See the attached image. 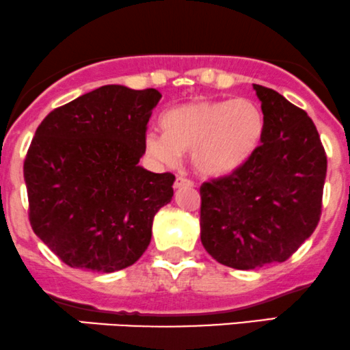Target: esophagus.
Returning <instances> with one entry per match:
<instances>
[{"mask_svg": "<svg viewBox=\"0 0 350 350\" xmlns=\"http://www.w3.org/2000/svg\"><path fill=\"white\" fill-rule=\"evenodd\" d=\"M193 183L191 180H188V178H185V176H176V180H175V190H180V188H185V187H193Z\"/></svg>", "mask_w": 350, "mask_h": 350, "instance_id": "esophagus-1", "label": "esophagus"}]
</instances>
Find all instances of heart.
I'll return each instance as SVG.
<instances>
[{"label":"heart","instance_id":"obj_1","mask_svg":"<svg viewBox=\"0 0 350 350\" xmlns=\"http://www.w3.org/2000/svg\"><path fill=\"white\" fill-rule=\"evenodd\" d=\"M163 133L149 131L144 147L149 157L172 165L190 150L193 168L204 176H224L247 163L265 133L264 111L249 98L193 100L167 109Z\"/></svg>","mask_w":350,"mask_h":350}]
</instances>
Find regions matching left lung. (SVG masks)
Instances as JSON below:
<instances>
[{"label":"left lung","mask_w":350,"mask_h":350,"mask_svg":"<svg viewBox=\"0 0 350 350\" xmlns=\"http://www.w3.org/2000/svg\"><path fill=\"white\" fill-rule=\"evenodd\" d=\"M265 133L254 157L203 183L201 244L219 264L252 270L285 262L321 216L327 159L314 122L272 88L254 85Z\"/></svg>","instance_id":"8db88e82"}]
</instances>
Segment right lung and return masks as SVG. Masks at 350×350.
<instances>
[{
	"instance_id": "right-lung-1",
	"label": "right lung",
	"mask_w": 350,
	"mask_h": 350,
	"mask_svg": "<svg viewBox=\"0 0 350 350\" xmlns=\"http://www.w3.org/2000/svg\"><path fill=\"white\" fill-rule=\"evenodd\" d=\"M157 90L105 85L49 113L24 162L36 236L73 269L111 273L137 262L172 174L139 165Z\"/></svg>"
}]
</instances>
